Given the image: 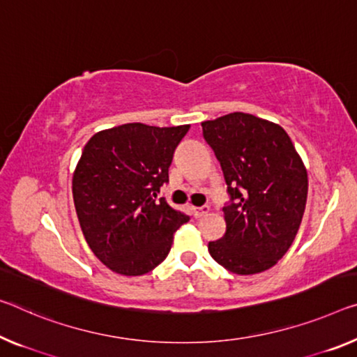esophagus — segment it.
I'll return each instance as SVG.
<instances>
[{"label": "esophagus", "instance_id": "1", "mask_svg": "<svg viewBox=\"0 0 357 357\" xmlns=\"http://www.w3.org/2000/svg\"><path fill=\"white\" fill-rule=\"evenodd\" d=\"M191 212H193V215L196 218H201L207 215V213L211 212V207L209 206H202V207H191Z\"/></svg>", "mask_w": 357, "mask_h": 357}]
</instances>
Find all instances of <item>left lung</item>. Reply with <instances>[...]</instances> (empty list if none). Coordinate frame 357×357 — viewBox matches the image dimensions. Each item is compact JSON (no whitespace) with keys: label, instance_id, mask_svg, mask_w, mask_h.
<instances>
[{"label":"left lung","instance_id":"1","mask_svg":"<svg viewBox=\"0 0 357 357\" xmlns=\"http://www.w3.org/2000/svg\"><path fill=\"white\" fill-rule=\"evenodd\" d=\"M201 126L231 196L223 207L227 231L209 243V254L241 276L270 270L290 249L303 218L305 164L286 130L268 119L234 112Z\"/></svg>","mask_w":357,"mask_h":357}]
</instances>
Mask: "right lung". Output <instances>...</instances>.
I'll use <instances>...</instances> for the list:
<instances>
[{
  "label": "right lung",
  "mask_w": 357,
  "mask_h": 357,
  "mask_svg": "<svg viewBox=\"0 0 357 357\" xmlns=\"http://www.w3.org/2000/svg\"><path fill=\"white\" fill-rule=\"evenodd\" d=\"M190 124L129 123L87 142L73 172V201L86 243L109 270L142 276L166 259L190 220L160 197L174 150Z\"/></svg>",
  "instance_id": "add662e5"
}]
</instances>
